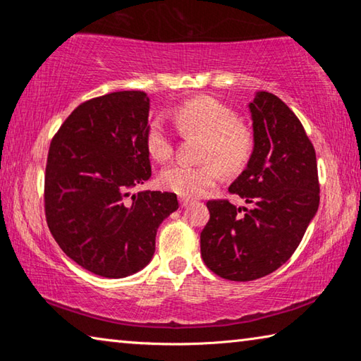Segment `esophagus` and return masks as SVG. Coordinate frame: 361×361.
<instances>
[{
  "instance_id": "34e87169",
  "label": "esophagus",
  "mask_w": 361,
  "mask_h": 361,
  "mask_svg": "<svg viewBox=\"0 0 361 361\" xmlns=\"http://www.w3.org/2000/svg\"><path fill=\"white\" fill-rule=\"evenodd\" d=\"M180 204H181V207H188L189 204H192V200L191 199H186V197H181L180 199Z\"/></svg>"
}]
</instances>
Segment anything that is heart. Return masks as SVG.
I'll return each instance as SVG.
<instances>
[{
  "label": "heart",
  "instance_id": "heart-1",
  "mask_svg": "<svg viewBox=\"0 0 361 361\" xmlns=\"http://www.w3.org/2000/svg\"><path fill=\"white\" fill-rule=\"evenodd\" d=\"M181 133H202L207 135L202 166L173 164L162 170L159 181L164 189L186 199L204 195L221 176L220 166L229 172L245 166L253 149V135L247 126L239 122L229 106L212 97H195L186 100L170 111ZM146 149L159 162L167 161L173 152V137L162 119L151 121L145 135ZM219 163L216 164V162Z\"/></svg>",
  "mask_w": 361,
  "mask_h": 361
}]
</instances>
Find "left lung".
I'll return each instance as SVG.
<instances>
[{
	"instance_id": "1",
	"label": "left lung",
	"mask_w": 361,
	"mask_h": 361,
	"mask_svg": "<svg viewBox=\"0 0 361 361\" xmlns=\"http://www.w3.org/2000/svg\"><path fill=\"white\" fill-rule=\"evenodd\" d=\"M253 151L229 186L247 207L209 200L210 219L200 232V255L216 276L250 282L285 264L320 202L317 157L296 114L269 92L248 103Z\"/></svg>"
}]
</instances>
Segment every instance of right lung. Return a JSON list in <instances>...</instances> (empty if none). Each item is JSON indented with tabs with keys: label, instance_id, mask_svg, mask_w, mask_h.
I'll return each instance as SVG.
<instances>
[{
	"label": "right lung",
	"instance_id": "1",
	"mask_svg": "<svg viewBox=\"0 0 361 361\" xmlns=\"http://www.w3.org/2000/svg\"><path fill=\"white\" fill-rule=\"evenodd\" d=\"M149 99L121 90L79 105L52 138L44 176L47 226L63 253L106 279L148 264L156 232L178 209L173 192L140 191L151 176Z\"/></svg>",
	"mask_w": 361,
	"mask_h": 361
}]
</instances>
